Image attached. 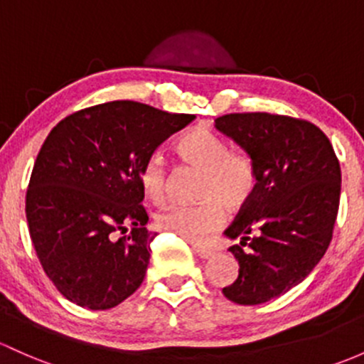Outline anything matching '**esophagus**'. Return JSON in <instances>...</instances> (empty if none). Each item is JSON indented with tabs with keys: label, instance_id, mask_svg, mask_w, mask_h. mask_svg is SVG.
<instances>
[{
	"label": "esophagus",
	"instance_id": "esophagus-1",
	"mask_svg": "<svg viewBox=\"0 0 364 364\" xmlns=\"http://www.w3.org/2000/svg\"><path fill=\"white\" fill-rule=\"evenodd\" d=\"M195 255L200 256L202 259H209L211 256H214V250H209V247H202V246H193Z\"/></svg>",
	"mask_w": 364,
	"mask_h": 364
}]
</instances>
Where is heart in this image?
<instances>
[{
    "mask_svg": "<svg viewBox=\"0 0 364 364\" xmlns=\"http://www.w3.org/2000/svg\"><path fill=\"white\" fill-rule=\"evenodd\" d=\"M176 151L183 162L202 171L198 197L204 200L162 209L155 218L156 227L190 242H202L223 223V205L237 211L251 200L258 183L256 166L246 151L230 150L221 134L204 125L183 134L176 143ZM139 185L155 204H162L167 198L169 174L159 153H153L143 162Z\"/></svg>",
    "mask_w": 364,
    "mask_h": 364,
    "instance_id": "heart-1",
    "label": "heart"
}]
</instances>
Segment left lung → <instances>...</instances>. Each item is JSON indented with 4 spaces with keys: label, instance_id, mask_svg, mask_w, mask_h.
<instances>
[{
    "label": "left lung",
    "instance_id": "8db88e82",
    "mask_svg": "<svg viewBox=\"0 0 364 364\" xmlns=\"http://www.w3.org/2000/svg\"><path fill=\"white\" fill-rule=\"evenodd\" d=\"M216 129L256 166L251 200L225 230L239 277L228 300L258 305L300 284L326 252L340 202V164L326 134L307 120L270 113H230Z\"/></svg>",
    "mask_w": 364,
    "mask_h": 364
}]
</instances>
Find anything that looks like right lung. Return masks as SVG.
<instances>
[{
    "label": "right lung",
    "instance_id": "1",
    "mask_svg": "<svg viewBox=\"0 0 364 364\" xmlns=\"http://www.w3.org/2000/svg\"><path fill=\"white\" fill-rule=\"evenodd\" d=\"M193 118L112 101L70 114L47 136L26 216L45 274L73 304L106 311L141 286L155 237L144 227L141 166Z\"/></svg>",
    "mask_w": 364,
    "mask_h": 364
}]
</instances>
